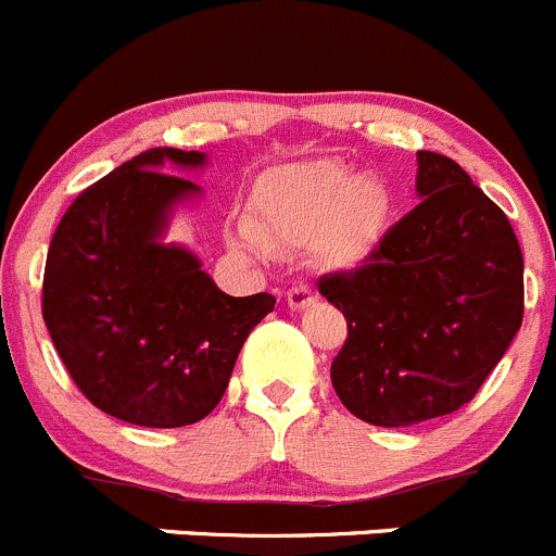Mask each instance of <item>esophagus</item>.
I'll list each match as a JSON object with an SVG mask.
<instances>
[{"label": "esophagus", "instance_id": "1", "mask_svg": "<svg viewBox=\"0 0 556 556\" xmlns=\"http://www.w3.org/2000/svg\"><path fill=\"white\" fill-rule=\"evenodd\" d=\"M285 299H288L290 309H307V307H313L315 302H318V293H315L309 285H293V288L288 290V295H285Z\"/></svg>", "mask_w": 556, "mask_h": 556}]
</instances>
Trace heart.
Segmentation results:
<instances>
[{
  "mask_svg": "<svg viewBox=\"0 0 556 556\" xmlns=\"http://www.w3.org/2000/svg\"><path fill=\"white\" fill-rule=\"evenodd\" d=\"M254 238L268 249L315 247L329 268L351 271L381 243L395 197L376 175L340 159L285 164L254 186Z\"/></svg>",
  "mask_w": 556,
  "mask_h": 556,
  "instance_id": "heart-1",
  "label": "heart"
}]
</instances>
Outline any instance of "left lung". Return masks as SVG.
Segmentation results:
<instances>
[{"mask_svg": "<svg viewBox=\"0 0 556 556\" xmlns=\"http://www.w3.org/2000/svg\"><path fill=\"white\" fill-rule=\"evenodd\" d=\"M417 194L367 263L326 274L349 340L331 387L354 417L412 428L477 395L523 318V257L505 211L442 153H417Z\"/></svg>", "mask_w": 556, "mask_h": 556, "instance_id": "1", "label": "left lung"}]
</instances>
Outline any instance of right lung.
Masks as SVG:
<instances>
[{
	"instance_id": "1",
	"label": "right lung",
	"mask_w": 556,
	"mask_h": 556,
	"mask_svg": "<svg viewBox=\"0 0 556 556\" xmlns=\"http://www.w3.org/2000/svg\"><path fill=\"white\" fill-rule=\"evenodd\" d=\"M205 153L150 148L81 191L51 238L43 320L62 365L96 408L142 428L214 412L271 293L236 299L194 254L161 243L178 202L200 194L173 167Z\"/></svg>"
}]
</instances>
